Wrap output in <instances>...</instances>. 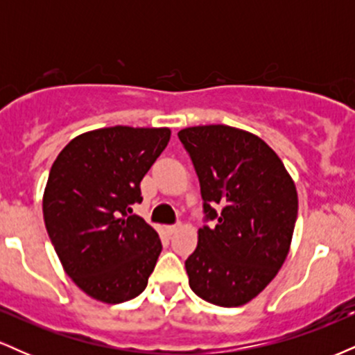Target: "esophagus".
Wrapping results in <instances>:
<instances>
[{"mask_svg": "<svg viewBox=\"0 0 355 355\" xmlns=\"http://www.w3.org/2000/svg\"><path fill=\"white\" fill-rule=\"evenodd\" d=\"M178 229H180V223H177V225H168V227H166V234L173 235Z\"/></svg>", "mask_w": 355, "mask_h": 355, "instance_id": "1", "label": "esophagus"}]
</instances>
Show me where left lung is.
<instances>
[{"label": "left lung", "mask_w": 355, "mask_h": 355, "mask_svg": "<svg viewBox=\"0 0 355 355\" xmlns=\"http://www.w3.org/2000/svg\"><path fill=\"white\" fill-rule=\"evenodd\" d=\"M178 138L200 182L205 220L185 260L190 288L220 307L250 302L280 270L297 220L295 183L262 138L227 125L190 126Z\"/></svg>", "instance_id": "8db88e82"}]
</instances>
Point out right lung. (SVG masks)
<instances>
[{
  "instance_id": "right-lung-1",
  "label": "right lung",
  "mask_w": 355,
  "mask_h": 355,
  "mask_svg": "<svg viewBox=\"0 0 355 355\" xmlns=\"http://www.w3.org/2000/svg\"><path fill=\"white\" fill-rule=\"evenodd\" d=\"M170 128L110 126L81 133L53 162L43 195L46 232L61 266L105 304L145 291L162 242L132 214L140 182L170 141Z\"/></svg>"
}]
</instances>
